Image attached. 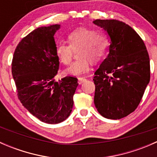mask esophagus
<instances>
[{
    "instance_id": "1",
    "label": "esophagus",
    "mask_w": 157,
    "mask_h": 157,
    "mask_svg": "<svg viewBox=\"0 0 157 157\" xmlns=\"http://www.w3.org/2000/svg\"><path fill=\"white\" fill-rule=\"evenodd\" d=\"M86 80V79L85 77H78V83L79 84H82L83 83H84Z\"/></svg>"
}]
</instances>
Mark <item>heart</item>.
<instances>
[{"label":"heart","instance_id":"1","mask_svg":"<svg viewBox=\"0 0 157 157\" xmlns=\"http://www.w3.org/2000/svg\"><path fill=\"white\" fill-rule=\"evenodd\" d=\"M68 44L60 42L56 45V55L64 64L71 61L74 51L80 49V59L73 62L64 70V74L70 76H80L90 70V63H96L104 58L109 45V40L104 32L87 28H79L71 32L67 36Z\"/></svg>","mask_w":157,"mask_h":157}]
</instances>
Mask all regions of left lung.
Listing matches in <instances>:
<instances>
[{
	"mask_svg": "<svg viewBox=\"0 0 157 157\" xmlns=\"http://www.w3.org/2000/svg\"><path fill=\"white\" fill-rule=\"evenodd\" d=\"M110 38L109 53L95 72L94 103L109 119H120L138 106L150 79L144 42L130 26L116 20H95Z\"/></svg>",
	"mask_w": 157,
	"mask_h": 157,
	"instance_id": "left-lung-1",
	"label": "left lung"
}]
</instances>
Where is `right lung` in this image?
Listing matches in <instances>:
<instances>
[{
	"label": "right lung",
	"mask_w": 157,
	"mask_h": 157,
	"mask_svg": "<svg viewBox=\"0 0 157 157\" xmlns=\"http://www.w3.org/2000/svg\"><path fill=\"white\" fill-rule=\"evenodd\" d=\"M61 25L39 27L18 44L12 61V75L23 106L48 124L67 119L72 111L77 79L66 77L56 81L59 68L55 33Z\"/></svg>",
	"instance_id": "right-lung-1"
}]
</instances>
